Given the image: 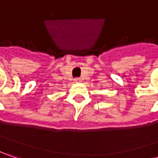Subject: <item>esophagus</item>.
Instances as JSON below:
<instances>
[{
  "label": "esophagus",
  "mask_w": 158,
  "mask_h": 158,
  "mask_svg": "<svg viewBox=\"0 0 158 158\" xmlns=\"http://www.w3.org/2000/svg\"><path fill=\"white\" fill-rule=\"evenodd\" d=\"M74 81H75V82H82V79L81 78H76Z\"/></svg>",
  "instance_id": "esophagus-1"
}]
</instances>
